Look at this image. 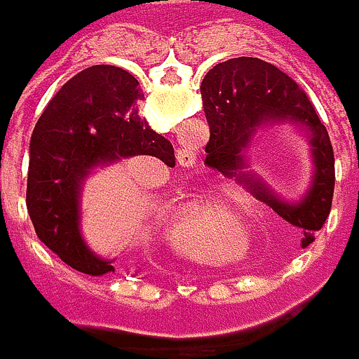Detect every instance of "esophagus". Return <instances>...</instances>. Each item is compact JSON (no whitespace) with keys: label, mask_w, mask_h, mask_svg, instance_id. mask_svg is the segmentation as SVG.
I'll list each match as a JSON object with an SVG mask.
<instances>
[{"label":"esophagus","mask_w":359,"mask_h":359,"mask_svg":"<svg viewBox=\"0 0 359 359\" xmlns=\"http://www.w3.org/2000/svg\"><path fill=\"white\" fill-rule=\"evenodd\" d=\"M177 163H179L180 166H187V168L195 166L196 152L193 149H179L177 150Z\"/></svg>","instance_id":"1"}]
</instances>
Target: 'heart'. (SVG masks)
Masks as SVG:
<instances>
[{"instance_id":"heart-1","label":"heart","mask_w":359,"mask_h":359,"mask_svg":"<svg viewBox=\"0 0 359 359\" xmlns=\"http://www.w3.org/2000/svg\"><path fill=\"white\" fill-rule=\"evenodd\" d=\"M175 239L180 245L193 243H217L221 231H229L231 235L251 233L253 221L239 207L225 203L221 209L210 205L205 198H196L175 219Z\"/></svg>"}]
</instances>
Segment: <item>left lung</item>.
Listing matches in <instances>:
<instances>
[{"label": "left lung", "mask_w": 359, "mask_h": 359, "mask_svg": "<svg viewBox=\"0 0 359 359\" xmlns=\"http://www.w3.org/2000/svg\"><path fill=\"white\" fill-rule=\"evenodd\" d=\"M210 126L207 164L235 179L277 215L302 229V247L316 239L334 196V149L313 104L287 74L259 57H233L207 72L201 84ZM291 123L306 136L314 172L299 201H285L246 170L244 152L259 130Z\"/></svg>", "instance_id": "8db88e82"}]
</instances>
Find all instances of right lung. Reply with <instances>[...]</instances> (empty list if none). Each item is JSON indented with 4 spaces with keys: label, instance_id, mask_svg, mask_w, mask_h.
<instances>
[{
    "label": "right lung",
    "instance_id": "1",
    "mask_svg": "<svg viewBox=\"0 0 359 359\" xmlns=\"http://www.w3.org/2000/svg\"><path fill=\"white\" fill-rule=\"evenodd\" d=\"M144 94L133 74L92 66L68 80L39 116L29 142L27 210L39 241L72 269L100 277L114 259L96 255L82 235V189L106 164L154 156L175 164L172 144L138 116Z\"/></svg>",
    "mask_w": 359,
    "mask_h": 359
}]
</instances>
